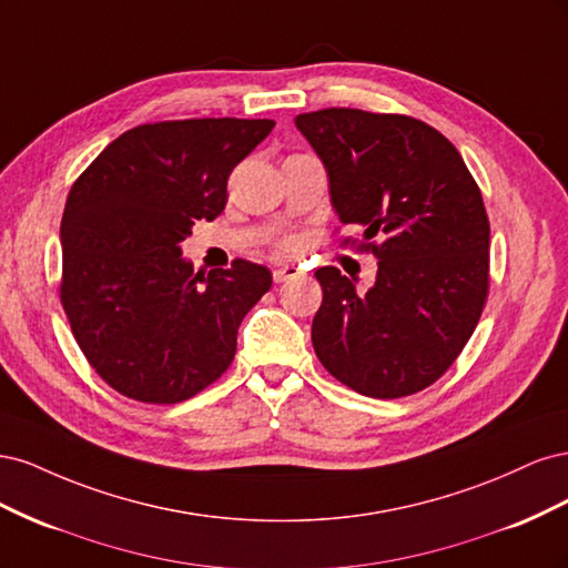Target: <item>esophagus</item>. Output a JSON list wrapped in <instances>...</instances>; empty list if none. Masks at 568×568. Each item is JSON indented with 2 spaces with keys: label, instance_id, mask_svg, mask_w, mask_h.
<instances>
[{
  "label": "esophagus",
  "instance_id": "1",
  "mask_svg": "<svg viewBox=\"0 0 568 568\" xmlns=\"http://www.w3.org/2000/svg\"><path fill=\"white\" fill-rule=\"evenodd\" d=\"M298 274H301V270L296 265H284V267H274L272 277H274V282H286V280L298 277Z\"/></svg>",
  "mask_w": 568,
  "mask_h": 568
}]
</instances>
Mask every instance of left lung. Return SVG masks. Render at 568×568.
Here are the masks:
<instances>
[{"label": "left lung", "instance_id": "8db88e82", "mask_svg": "<svg viewBox=\"0 0 568 568\" xmlns=\"http://www.w3.org/2000/svg\"><path fill=\"white\" fill-rule=\"evenodd\" d=\"M296 128L329 178L343 225L379 261L367 294L336 267L315 272L313 346L324 369L369 398H403L448 369L488 296L490 225L459 151L409 115L324 109ZM365 246V244H363Z\"/></svg>", "mask_w": 568, "mask_h": 568}]
</instances>
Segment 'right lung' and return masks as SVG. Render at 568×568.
I'll return each instance as SVG.
<instances>
[{
	"mask_svg": "<svg viewBox=\"0 0 568 568\" xmlns=\"http://www.w3.org/2000/svg\"><path fill=\"white\" fill-rule=\"evenodd\" d=\"M274 120L192 118L132 128L73 184L61 220V303L97 374L132 400L170 405L220 379L236 332L272 286L248 261L196 272L182 242L227 203L236 163Z\"/></svg>",
	"mask_w": 568,
	"mask_h": 568,
	"instance_id": "obj_1",
	"label": "right lung"
}]
</instances>
